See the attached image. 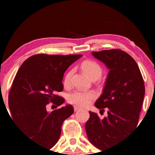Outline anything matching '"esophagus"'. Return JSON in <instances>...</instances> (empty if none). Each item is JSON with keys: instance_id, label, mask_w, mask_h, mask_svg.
Masks as SVG:
<instances>
[{"instance_id": "esophagus-1", "label": "esophagus", "mask_w": 155, "mask_h": 155, "mask_svg": "<svg viewBox=\"0 0 155 155\" xmlns=\"http://www.w3.org/2000/svg\"><path fill=\"white\" fill-rule=\"evenodd\" d=\"M73 109H74L75 112H77L78 110H79V109H80V108L76 107V106H74V107H73Z\"/></svg>"}]
</instances>
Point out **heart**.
Segmentation results:
<instances>
[{
	"label": "heart",
	"instance_id": "heart-1",
	"mask_svg": "<svg viewBox=\"0 0 155 155\" xmlns=\"http://www.w3.org/2000/svg\"><path fill=\"white\" fill-rule=\"evenodd\" d=\"M82 69L85 73L91 78L93 79H98L101 77L102 74V69L101 66L97 62L93 61H85L82 62ZM73 70H70L65 75L64 79V85H69L71 81V77L73 76ZM96 94L91 91H82L75 90L70 92L68 95V101L70 104L73 105L79 106V107H86L91 103V101L95 98Z\"/></svg>",
	"mask_w": 155,
	"mask_h": 155
}]
</instances>
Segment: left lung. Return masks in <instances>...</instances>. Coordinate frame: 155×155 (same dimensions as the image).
I'll return each instance as SVG.
<instances>
[{
  "label": "left lung",
  "instance_id": "obj_1",
  "mask_svg": "<svg viewBox=\"0 0 155 155\" xmlns=\"http://www.w3.org/2000/svg\"><path fill=\"white\" fill-rule=\"evenodd\" d=\"M92 54L109 70L103 94L94 104L101 113L107 108L108 116L101 119L89 112L85 130L91 143L104 150L119 143L137 127L145 85L137 62L125 51L109 49L92 51Z\"/></svg>",
  "mask_w": 155,
  "mask_h": 155
}]
</instances>
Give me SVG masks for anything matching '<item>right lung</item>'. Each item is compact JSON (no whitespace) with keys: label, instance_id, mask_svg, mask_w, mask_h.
I'll return each instance as SVG.
<instances>
[{"label":"right lung","instance_id":"add662e5","mask_svg":"<svg viewBox=\"0 0 155 155\" xmlns=\"http://www.w3.org/2000/svg\"><path fill=\"white\" fill-rule=\"evenodd\" d=\"M82 54H37L26 59L18 69L9 93L11 118L32 141L51 148L58 141L64 121L73 113L71 105L51 112L64 99L55 94L63 91L64 73Z\"/></svg>","mask_w":155,"mask_h":155}]
</instances>
